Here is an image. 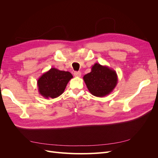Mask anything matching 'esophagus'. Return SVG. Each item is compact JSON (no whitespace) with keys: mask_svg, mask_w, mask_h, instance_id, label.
Instances as JSON below:
<instances>
[{"mask_svg":"<svg viewBox=\"0 0 158 158\" xmlns=\"http://www.w3.org/2000/svg\"><path fill=\"white\" fill-rule=\"evenodd\" d=\"M74 76H76V77H80L81 76V73L80 72H74Z\"/></svg>","mask_w":158,"mask_h":158,"instance_id":"esophagus-1","label":"esophagus"}]
</instances>
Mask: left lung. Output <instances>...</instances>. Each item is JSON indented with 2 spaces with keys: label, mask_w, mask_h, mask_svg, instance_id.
Segmentation results:
<instances>
[{
  "label": "left lung",
  "mask_w": 158,
  "mask_h": 158,
  "mask_svg": "<svg viewBox=\"0 0 158 158\" xmlns=\"http://www.w3.org/2000/svg\"><path fill=\"white\" fill-rule=\"evenodd\" d=\"M89 92L94 96L104 97L112 92L118 82L117 73L107 66L95 63L83 77Z\"/></svg>",
  "instance_id": "1"
}]
</instances>
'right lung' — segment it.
Listing matches in <instances>:
<instances>
[{
    "label": "right lung",
    "instance_id": "add662e5",
    "mask_svg": "<svg viewBox=\"0 0 158 158\" xmlns=\"http://www.w3.org/2000/svg\"><path fill=\"white\" fill-rule=\"evenodd\" d=\"M73 78L69 72L51 68L37 80L38 91L46 99L56 98L64 92L66 85Z\"/></svg>",
    "mask_w": 158,
    "mask_h": 158
}]
</instances>
